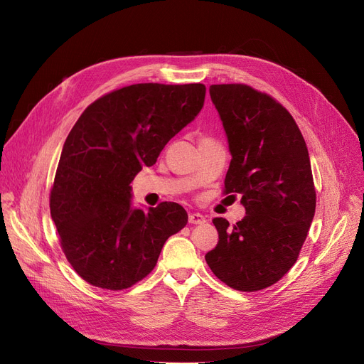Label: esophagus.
<instances>
[{"label": "esophagus", "instance_id": "esophagus-1", "mask_svg": "<svg viewBox=\"0 0 364 364\" xmlns=\"http://www.w3.org/2000/svg\"><path fill=\"white\" fill-rule=\"evenodd\" d=\"M188 223L190 224H203L206 223V217L199 213H190L188 214Z\"/></svg>", "mask_w": 364, "mask_h": 364}]
</instances>
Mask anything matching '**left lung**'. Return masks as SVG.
Masks as SVG:
<instances>
[{"label": "left lung", "instance_id": "obj_1", "mask_svg": "<svg viewBox=\"0 0 364 364\" xmlns=\"http://www.w3.org/2000/svg\"><path fill=\"white\" fill-rule=\"evenodd\" d=\"M232 162L225 193H239L246 215L230 227L214 218L218 243L205 259L233 289L255 292L295 264L316 211L307 144L280 103L242 84L209 87ZM232 195V196H235Z\"/></svg>", "mask_w": 364, "mask_h": 364}]
</instances>
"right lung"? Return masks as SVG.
Segmentation results:
<instances>
[{
	"label": "right lung",
	"mask_w": 364,
	"mask_h": 364,
	"mask_svg": "<svg viewBox=\"0 0 364 364\" xmlns=\"http://www.w3.org/2000/svg\"><path fill=\"white\" fill-rule=\"evenodd\" d=\"M203 84H136L90 105L63 144L50 196L63 252L85 282L121 291L144 279L184 208L132 205L129 186L203 107Z\"/></svg>",
	"instance_id": "1"
}]
</instances>
